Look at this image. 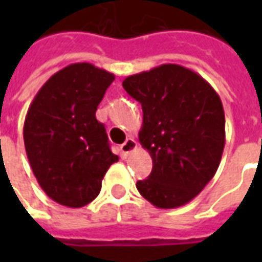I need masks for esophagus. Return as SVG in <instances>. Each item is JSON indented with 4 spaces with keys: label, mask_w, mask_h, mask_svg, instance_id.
Returning <instances> with one entry per match:
<instances>
[{
    "label": "esophagus",
    "mask_w": 262,
    "mask_h": 262,
    "mask_svg": "<svg viewBox=\"0 0 262 262\" xmlns=\"http://www.w3.org/2000/svg\"><path fill=\"white\" fill-rule=\"evenodd\" d=\"M137 148V143L135 139H132V137H129V139H126V142L120 146V151H122V157L123 159H126L129 154L132 153V151H135Z\"/></svg>",
    "instance_id": "esophagus-1"
}]
</instances>
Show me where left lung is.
Here are the masks:
<instances>
[{
    "instance_id": "1",
    "label": "left lung",
    "mask_w": 262,
    "mask_h": 262,
    "mask_svg": "<svg viewBox=\"0 0 262 262\" xmlns=\"http://www.w3.org/2000/svg\"><path fill=\"white\" fill-rule=\"evenodd\" d=\"M122 85L142 103L139 140L153 160L144 199L160 209L192 201L217 171L225 148V111L208 81L178 64L126 77Z\"/></svg>"
}]
</instances>
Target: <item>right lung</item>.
Segmentation results:
<instances>
[{"mask_svg": "<svg viewBox=\"0 0 262 262\" xmlns=\"http://www.w3.org/2000/svg\"><path fill=\"white\" fill-rule=\"evenodd\" d=\"M115 80L106 70L75 63L49 78L33 98L24 142L39 185L54 202L81 208L101 191L102 178L119 157L111 151L95 112Z\"/></svg>", "mask_w": 262, "mask_h": 262, "instance_id": "add662e5", "label": "right lung"}]
</instances>
